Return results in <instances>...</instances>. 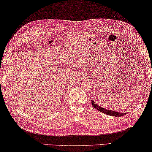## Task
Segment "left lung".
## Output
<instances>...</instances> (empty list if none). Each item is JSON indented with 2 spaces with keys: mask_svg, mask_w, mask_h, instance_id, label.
<instances>
[{
  "mask_svg": "<svg viewBox=\"0 0 152 152\" xmlns=\"http://www.w3.org/2000/svg\"><path fill=\"white\" fill-rule=\"evenodd\" d=\"M92 106L95 108L96 109L98 110L100 112H102L104 114H107V115H110V116H116V117H119V116H122L126 114V113H119V112H116V111H113L111 110H107V109H104L102 107H100L99 105L94 102V100L92 99Z\"/></svg>",
  "mask_w": 152,
  "mask_h": 152,
  "instance_id": "obj_1",
  "label": "left lung"
}]
</instances>
